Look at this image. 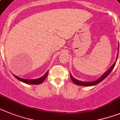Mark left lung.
Segmentation results:
<instances>
[{
	"label": "left lung",
	"mask_w": 120,
	"mask_h": 120,
	"mask_svg": "<svg viewBox=\"0 0 120 120\" xmlns=\"http://www.w3.org/2000/svg\"><path fill=\"white\" fill-rule=\"evenodd\" d=\"M118 51H119V45H118V54H117V56H116V60H115V62L113 63V64L112 65L109 70H107V71H106V72L104 73V74L103 75L101 76V77L99 78H98V79H97V80L94 81H89V82L81 81L78 80V79H76L74 78L72 76H71V73H70V78H71L72 81L75 84L78 85V86H95V85L98 84H99L100 82H101L102 81L104 80V79L106 78L107 76L110 74V73L111 72L112 70H113V68H114L115 65V64H116V60H117L118 56Z\"/></svg>",
	"instance_id": "left-lung-1"
}]
</instances>
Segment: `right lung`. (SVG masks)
Listing matches in <instances>:
<instances>
[{
    "mask_svg": "<svg viewBox=\"0 0 120 120\" xmlns=\"http://www.w3.org/2000/svg\"><path fill=\"white\" fill-rule=\"evenodd\" d=\"M48 72H49V71H47L45 73V74L44 76H42V77L39 78L35 79H23L22 78H20L19 76H17L15 75H13L17 79H18V80L21 82H23L24 83L28 84H40L42 83L43 81L46 79V78H47V76L48 75Z\"/></svg>",
    "mask_w": 120,
    "mask_h": 120,
    "instance_id": "right-lung-1",
    "label": "right lung"
}]
</instances>
